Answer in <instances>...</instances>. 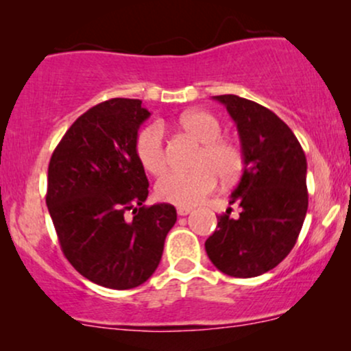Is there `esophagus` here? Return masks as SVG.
Segmentation results:
<instances>
[{
    "instance_id": "34e87169",
    "label": "esophagus",
    "mask_w": 351,
    "mask_h": 351,
    "mask_svg": "<svg viewBox=\"0 0 351 351\" xmlns=\"http://www.w3.org/2000/svg\"><path fill=\"white\" fill-rule=\"evenodd\" d=\"M176 213H178L180 216H186V215H189V213H191V208H189V206H178V208H176Z\"/></svg>"
}]
</instances>
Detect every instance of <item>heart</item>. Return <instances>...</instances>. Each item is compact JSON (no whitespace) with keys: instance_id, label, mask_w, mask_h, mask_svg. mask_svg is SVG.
Returning <instances> with one entry per match:
<instances>
[{"instance_id":"heart-1","label":"heart","mask_w":351,"mask_h":351,"mask_svg":"<svg viewBox=\"0 0 351 351\" xmlns=\"http://www.w3.org/2000/svg\"><path fill=\"white\" fill-rule=\"evenodd\" d=\"M180 127L201 143L189 171H168L156 181L155 193L158 199L178 206H195L204 199L217 184L232 181L243 170V152L236 143L221 138L223 127L209 112L195 110L181 115ZM136 158L152 175H160L167 167L163 127L150 123L140 130L135 142Z\"/></svg>"}]
</instances>
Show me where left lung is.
Instances as JSON below:
<instances>
[{
    "label": "left lung",
    "mask_w": 351,
    "mask_h": 351,
    "mask_svg": "<svg viewBox=\"0 0 351 351\" xmlns=\"http://www.w3.org/2000/svg\"><path fill=\"white\" fill-rule=\"evenodd\" d=\"M234 120L243 150V176L229 204L239 217L217 216L204 243L208 257L231 277H256L280 264L300 234L308 208L307 160L287 123L252 100L216 95Z\"/></svg>",
    "instance_id": "obj_1"
}]
</instances>
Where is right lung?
Instances as JSON below:
<instances>
[{
	"label": "right lung",
	"mask_w": 351,
	"mask_h": 351,
	"mask_svg": "<svg viewBox=\"0 0 351 351\" xmlns=\"http://www.w3.org/2000/svg\"><path fill=\"white\" fill-rule=\"evenodd\" d=\"M148 117L138 99L88 108L56 147L47 170L46 204L64 256L80 276L115 291L150 279L176 223L171 204H143L148 180L135 142Z\"/></svg>",
	"instance_id": "add662e5"
}]
</instances>
